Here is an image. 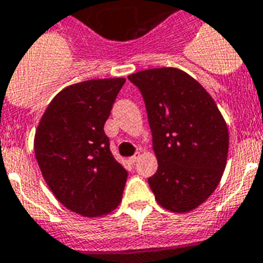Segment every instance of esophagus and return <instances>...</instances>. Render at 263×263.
<instances>
[{
	"mask_svg": "<svg viewBox=\"0 0 263 263\" xmlns=\"http://www.w3.org/2000/svg\"><path fill=\"white\" fill-rule=\"evenodd\" d=\"M139 157H140V154L136 153L135 155H132V157L129 158V159H128V161H129V163H131V165H134V163H135V162L138 161V159H139Z\"/></svg>",
	"mask_w": 263,
	"mask_h": 263,
	"instance_id": "1",
	"label": "esophagus"
}]
</instances>
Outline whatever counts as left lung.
<instances>
[{
    "label": "left lung",
    "mask_w": 263,
    "mask_h": 263,
    "mask_svg": "<svg viewBox=\"0 0 263 263\" xmlns=\"http://www.w3.org/2000/svg\"><path fill=\"white\" fill-rule=\"evenodd\" d=\"M143 96L158 170L148 178L155 200L189 212L213 193L228 155V128L208 91L180 69L162 67L128 77Z\"/></svg>",
    "instance_id": "obj_1"
}]
</instances>
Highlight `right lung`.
<instances>
[{
  "instance_id": "obj_1",
  "label": "right lung",
  "mask_w": 263,
  "mask_h": 263,
  "mask_svg": "<svg viewBox=\"0 0 263 263\" xmlns=\"http://www.w3.org/2000/svg\"><path fill=\"white\" fill-rule=\"evenodd\" d=\"M124 78L90 80L58 93L35 135V155L55 197L86 217L120 204L128 173L113 158L104 124Z\"/></svg>"
}]
</instances>
